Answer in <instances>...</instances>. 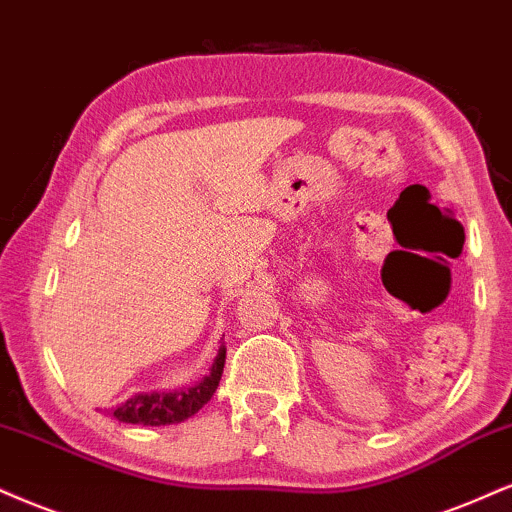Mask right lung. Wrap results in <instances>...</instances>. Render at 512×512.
<instances>
[{
	"mask_svg": "<svg viewBox=\"0 0 512 512\" xmlns=\"http://www.w3.org/2000/svg\"><path fill=\"white\" fill-rule=\"evenodd\" d=\"M224 362H226V348L221 346L217 360H214L212 374L197 384L190 391H178V393H152V396H135L131 400L116 408L112 415L114 420L126 422V424H147V427H162V424H176L188 420L190 415H195L202 405L217 391L221 374H224Z\"/></svg>",
	"mask_w": 512,
	"mask_h": 512,
	"instance_id": "1",
	"label": "right lung"
}]
</instances>
